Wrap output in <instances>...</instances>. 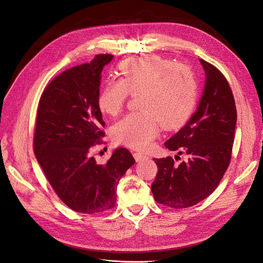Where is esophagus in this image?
<instances>
[{
	"mask_svg": "<svg viewBox=\"0 0 263 263\" xmlns=\"http://www.w3.org/2000/svg\"><path fill=\"white\" fill-rule=\"evenodd\" d=\"M133 157L135 159L136 162H141L143 160H146L148 159V156L147 155H144L143 153H139V151H135V153H133Z\"/></svg>",
	"mask_w": 263,
	"mask_h": 263,
	"instance_id": "obj_1",
	"label": "esophagus"
}]
</instances>
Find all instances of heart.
<instances>
[{"mask_svg":"<svg viewBox=\"0 0 263 263\" xmlns=\"http://www.w3.org/2000/svg\"><path fill=\"white\" fill-rule=\"evenodd\" d=\"M121 80L108 81L97 104L102 113L115 116L129 96H139L140 112L130 113L113 127V139L134 149H146L164 129L181 127L191 117L197 101V82L191 69L157 57L132 58L119 65Z\"/></svg>","mask_w":263,"mask_h":263,"instance_id":"heart-1","label":"heart"}]
</instances>
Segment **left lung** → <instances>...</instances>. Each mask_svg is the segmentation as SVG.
Returning a JSON list of instances; mask_svg holds the SVG:
<instances>
[{
    "label": "left lung",
    "instance_id": "left-lung-1",
    "mask_svg": "<svg viewBox=\"0 0 263 263\" xmlns=\"http://www.w3.org/2000/svg\"><path fill=\"white\" fill-rule=\"evenodd\" d=\"M206 81L198 108L165 147L187 160L154 159L158 173L151 184L157 202L175 209L194 205L212 194L226 173L232 155L237 107L225 76L200 60ZM177 161L180 157H176Z\"/></svg>",
    "mask_w": 263,
    "mask_h": 263
}]
</instances>
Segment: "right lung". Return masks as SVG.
Here are the masks:
<instances>
[{
  "mask_svg": "<svg viewBox=\"0 0 263 263\" xmlns=\"http://www.w3.org/2000/svg\"><path fill=\"white\" fill-rule=\"evenodd\" d=\"M113 59L98 54L55 77L41 93L34 133V154L61 200L76 212L97 214L113 209L120 178L135 160L116 149L98 164L93 149L105 135L97 104L103 67Z\"/></svg>",
  "mask_w": 263,
  "mask_h": 263,
  "instance_id": "1",
  "label": "right lung"
}]
</instances>
